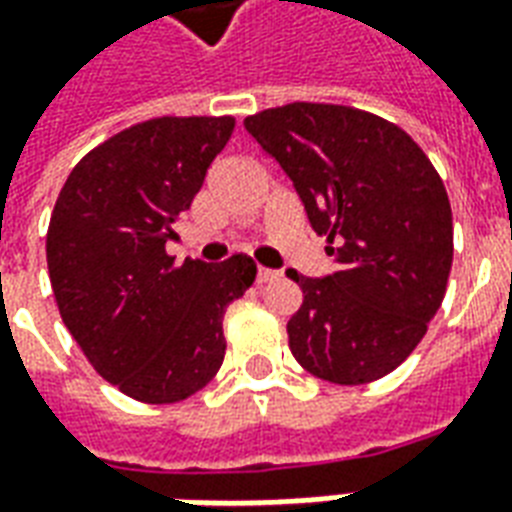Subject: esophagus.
Masks as SVG:
<instances>
[{"mask_svg": "<svg viewBox=\"0 0 512 512\" xmlns=\"http://www.w3.org/2000/svg\"><path fill=\"white\" fill-rule=\"evenodd\" d=\"M279 271L274 268H257V285H266V282H274Z\"/></svg>", "mask_w": 512, "mask_h": 512, "instance_id": "1", "label": "esophagus"}]
</instances>
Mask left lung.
Masks as SVG:
<instances>
[{"label": "left lung", "mask_w": 512, "mask_h": 512, "mask_svg": "<svg viewBox=\"0 0 512 512\" xmlns=\"http://www.w3.org/2000/svg\"><path fill=\"white\" fill-rule=\"evenodd\" d=\"M293 179L336 271H298L287 323L295 361L336 385L391 374L429 331L448 290L453 214L445 184L393 121L350 105L290 102L244 119Z\"/></svg>", "instance_id": "8db88e82"}]
</instances>
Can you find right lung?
<instances>
[{
  "instance_id": "1",
  "label": "right lung",
  "mask_w": 512,
  "mask_h": 512,
  "mask_svg": "<svg viewBox=\"0 0 512 512\" xmlns=\"http://www.w3.org/2000/svg\"><path fill=\"white\" fill-rule=\"evenodd\" d=\"M233 116H160L94 146L56 198L45 257L67 331L102 380L146 404L206 388L225 358L222 317L252 287V257L208 266L165 252Z\"/></svg>"
}]
</instances>
